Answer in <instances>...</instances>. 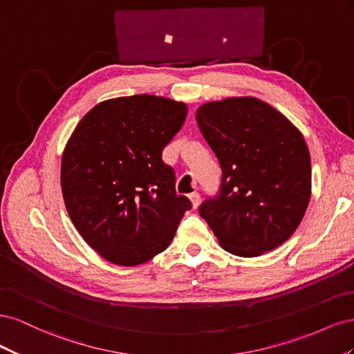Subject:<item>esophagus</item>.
I'll return each instance as SVG.
<instances>
[{
	"mask_svg": "<svg viewBox=\"0 0 354 354\" xmlns=\"http://www.w3.org/2000/svg\"><path fill=\"white\" fill-rule=\"evenodd\" d=\"M189 199L192 202V207H194V209H196L198 205H199V201H201V196H199L198 192H194V194H190Z\"/></svg>",
	"mask_w": 354,
	"mask_h": 354,
	"instance_id": "1",
	"label": "esophagus"
}]
</instances>
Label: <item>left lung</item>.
Instances as JSON below:
<instances>
[{"instance_id":"1","label":"left lung","mask_w":354,"mask_h":354,"mask_svg":"<svg viewBox=\"0 0 354 354\" xmlns=\"http://www.w3.org/2000/svg\"><path fill=\"white\" fill-rule=\"evenodd\" d=\"M196 122L221 167L217 196L202 202L224 250L257 257L291 238L312 195V164L298 128L269 103L229 97L202 104Z\"/></svg>"}]
</instances>
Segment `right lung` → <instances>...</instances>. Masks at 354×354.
I'll return each instance as SVG.
<instances>
[{
	"mask_svg": "<svg viewBox=\"0 0 354 354\" xmlns=\"http://www.w3.org/2000/svg\"><path fill=\"white\" fill-rule=\"evenodd\" d=\"M186 116L183 102L136 94L95 104L73 130L62 194L73 226L104 260L131 267L153 259L192 208L162 160Z\"/></svg>",
	"mask_w": 354,
	"mask_h": 354,
	"instance_id": "add662e5",
	"label": "right lung"
}]
</instances>
